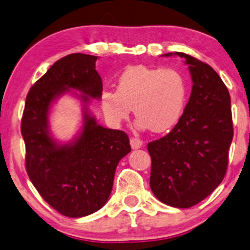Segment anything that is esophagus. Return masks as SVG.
<instances>
[{
	"label": "esophagus",
	"instance_id": "1",
	"mask_svg": "<svg viewBox=\"0 0 250 250\" xmlns=\"http://www.w3.org/2000/svg\"><path fill=\"white\" fill-rule=\"evenodd\" d=\"M142 145H143V142L140 139H136V137H133V139H130V146H131V148H133V149L141 148Z\"/></svg>",
	"mask_w": 250,
	"mask_h": 250
}]
</instances>
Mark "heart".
<instances>
[{
	"instance_id": "b5f03b06",
	"label": "heart",
	"mask_w": 250,
	"mask_h": 250,
	"mask_svg": "<svg viewBox=\"0 0 250 250\" xmlns=\"http://www.w3.org/2000/svg\"><path fill=\"white\" fill-rule=\"evenodd\" d=\"M187 94V81L180 70L136 65L120 75L116 90L103 89L100 102L113 125L128 120L134 108L137 127L165 133L180 121Z\"/></svg>"
}]
</instances>
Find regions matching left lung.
<instances>
[{"label": "left lung", "mask_w": 250, "mask_h": 250, "mask_svg": "<svg viewBox=\"0 0 250 250\" xmlns=\"http://www.w3.org/2000/svg\"><path fill=\"white\" fill-rule=\"evenodd\" d=\"M175 55L189 65L193 88L177 125L148 143L150 188L166 205L190 208L213 193L225 177L233 119L229 91L219 74L188 54Z\"/></svg>", "instance_id": "left-lung-1"}]
</instances>
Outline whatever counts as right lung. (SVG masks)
Listing matches in <instances>:
<instances>
[{"label": "right lung", "instance_id": "add662e5", "mask_svg": "<svg viewBox=\"0 0 250 250\" xmlns=\"http://www.w3.org/2000/svg\"><path fill=\"white\" fill-rule=\"evenodd\" d=\"M96 60L76 53L54 63L30 88L21 121L28 176L43 200L68 217L87 216L105 205L117 165L131 150L125 131L97 125L88 113L89 97L102 93ZM70 88L83 94V127L74 142L60 145L49 133L47 116L51 103Z\"/></svg>", "mask_w": 250, "mask_h": 250}]
</instances>
